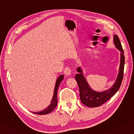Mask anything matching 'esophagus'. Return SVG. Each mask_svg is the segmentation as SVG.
I'll return each mask as SVG.
<instances>
[{"mask_svg":"<svg viewBox=\"0 0 134 134\" xmlns=\"http://www.w3.org/2000/svg\"><path fill=\"white\" fill-rule=\"evenodd\" d=\"M72 73V70L69 67H66L64 69V74L66 75H70Z\"/></svg>","mask_w":134,"mask_h":134,"instance_id":"esophagus-1","label":"esophagus"}]
</instances>
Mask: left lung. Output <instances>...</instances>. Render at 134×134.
<instances>
[{"label":"left lung","instance_id":"1","mask_svg":"<svg viewBox=\"0 0 134 134\" xmlns=\"http://www.w3.org/2000/svg\"><path fill=\"white\" fill-rule=\"evenodd\" d=\"M114 42L116 48L121 52V63L119 74L115 83L108 90L102 92H98L93 91L89 86L85 78H84L81 69L80 68H78L77 69V71L79 73L76 74L75 79L79 86L81 100L82 103L86 106L91 108L100 106L108 100L120 88L123 79L125 57H124V51L120 40L116 35H115L114 36Z\"/></svg>","mask_w":134,"mask_h":134}]
</instances>
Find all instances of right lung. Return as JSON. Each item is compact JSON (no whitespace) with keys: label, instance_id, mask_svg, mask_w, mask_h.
<instances>
[{"label":"right lung","instance_id":"right-lung-1","mask_svg":"<svg viewBox=\"0 0 134 134\" xmlns=\"http://www.w3.org/2000/svg\"><path fill=\"white\" fill-rule=\"evenodd\" d=\"M63 75H61L59 78H58L57 81H56V85H55V91H54V95L52 98V100L51 102V105L49 106L46 108V109H44L42 111H40V112H34V114H36L37 115H44V114H47L51 112L52 111H53L54 109L57 105V103H58V100H57V92H58V90L59 88V85L60 83V82L63 80Z\"/></svg>","mask_w":134,"mask_h":134}]
</instances>
